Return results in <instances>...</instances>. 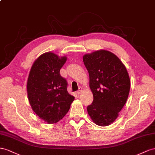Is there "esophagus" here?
Wrapping results in <instances>:
<instances>
[{"instance_id": "esophagus-1", "label": "esophagus", "mask_w": 155, "mask_h": 155, "mask_svg": "<svg viewBox=\"0 0 155 155\" xmlns=\"http://www.w3.org/2000/svg\"><path fill=\"white\" fill-rule=\"evenodd\" d=\"M82 88H79L78 90H77V93L78 94H81V93H82Z\"/></svg>"}]
</instances>
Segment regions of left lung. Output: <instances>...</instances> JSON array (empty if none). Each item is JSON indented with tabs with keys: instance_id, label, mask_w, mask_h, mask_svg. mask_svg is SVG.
Here are the masks:
<instances>
[{
	"instance_id": "left-lung-1",
	"label": "left lung",
	"mask_w": 155,
	"mask_h": 155,
	"mask_svg": "<svg viewBox=\"0 0 155 155\" xmlns=\"http://www.w3.org/2000/svg\"><path fill=\"white\" fill-rule=\"evenodd\" d=\"M94 96L88 113L97 125L106 126L118 116L128 99L130 81L125 66L114 54L99 50L83 56Z\"/></svg>"
}]
</instances>
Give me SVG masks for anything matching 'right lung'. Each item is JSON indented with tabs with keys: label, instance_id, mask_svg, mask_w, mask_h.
Here are the masks:
<instances>
[{
	"label": "right lung",
	"instance_id": "1",
	"mask_svg": "<svg viewBox=\"0 0 155 155\" xmlns=\"http://www.w3.org/2000/svg\"><path fill=\"white\" fill-rule=\"evenodd\" d=\"M67 60L51 52L35 61L27 80V90L33 111L48 124L58 122L69 111L74 97L67 92V82L60 74Z\"/></svg>",
	"mask_w": 155,
	"mask_h": 155
}]
</instances>
